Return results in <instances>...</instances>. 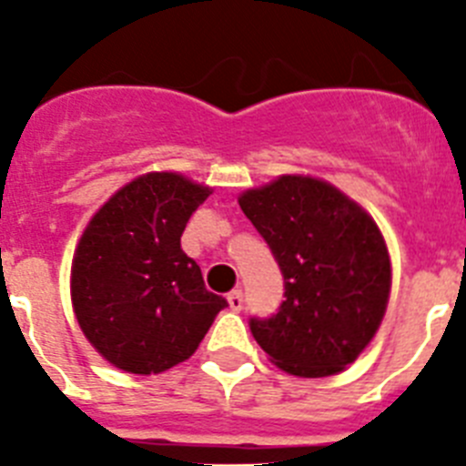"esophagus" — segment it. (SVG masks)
I'll return each instance as SVG.
<instances>
[{
  "mask_svg": "<svg viewBox=\"0 0 466 466\" xmlns=\"http://www.w3.org/2000/svg\"><path fill=\"white\" fill-rule=\"evenodd\" d=\"M228 306L233 308V310H242V306H245V294H242V289H233L228 294Z\"/></svg>",
  "mask_w": 466,
  "mask_h": 466,
  "instance_id": "obj_1",
  "label": "esophagus"
}]
</instances>
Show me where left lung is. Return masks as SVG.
Returning <instances> with one entry per match:
<instances>
[{"label": "left lung", "mask_w": 466, "mask_h": 466, "mask_svg": "<svg viewBox=\"0 0 466 466\" xmlns=\"http://www.w3.org/2000/svg\"><path fill=\"white\" fill-rule=\"evenodd\" d=\"M240 208L270 247L284 300L249 329L294 376L343 371L378 331L390 296V257L373 219L331 184L310 177L242 193Z\"/></svg>", "instance_id": "obj_1"}]
</instances>
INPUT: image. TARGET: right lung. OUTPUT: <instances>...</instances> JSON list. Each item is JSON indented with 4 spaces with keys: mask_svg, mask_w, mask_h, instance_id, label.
<instances>
[{
    "mask_svg": "<svg viewBox=\"0 0 466 466\" xmlns=\"http://www.w3.org/2000/svg\"><path fill=\"white\" fill-rule=\"evenodd\" d=\"M208 196L182 175L151 172L111 196L86 228L72 263L74 312L116 369L149 376L188 360L228 306L182 249Z\"/></svg>",
    "mask_w": 466,
    "mask_h": 466,
    "instance_id": "right-lung-1",
    "label": "right lung"
}]
</instances>
